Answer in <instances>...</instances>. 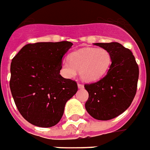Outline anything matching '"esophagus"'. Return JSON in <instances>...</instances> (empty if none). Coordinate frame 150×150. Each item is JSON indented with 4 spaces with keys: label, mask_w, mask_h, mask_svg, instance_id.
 Instances as JSON below:
<instances>
[{
    "label": "esophagus",
    "mask_w": 150,
    "mask_h": 150,
    "mask_svg": "<svg viewBox=\"0 0 150 150\" xmlns=\"http://www.w3.org/2000/svg\"><path fill=\"white\" fill-rule=\"evenodd\" d=\"M77 86H78V88L79 89L84 88V85H82V84H81V83H78V84H77Z\"/></svg>",
    "instance_id": "obj_1"
}]
</instances>
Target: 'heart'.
I'll list each match as a JSON object with an SVG mask.
<instances>
[{"label":"heart","instance_id":"obj_1","mask_svg":"<svg viewBox=\"0 0 150 150\" xmlns=\"http://www.w3.org/2000/svg\"><path fill=\"white\" fill-rule=\"evenodd\" d=\"M112 64L111 54L107 50L83 48L70 54L62 61V69L68 77H73L80 71L81 77L87 81L100 80L107 73Z\"/></svg>","mask_w":150,"mask_h":150}]
</instances>
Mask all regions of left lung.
<instances>
[{
	"instance_id": "1",
	"label": "left lung",
	"mask_w": 150,
	"mask_h": 150,
	"mask_svg": "<svg viewBox=\"0 0 150 150\" xmlns=\"http://www.w3.org/2000/svg\"><path fill=\"white\" fill-rule=\"evenodd\" d=\"M108 50L112 64L105 77L85 84L89 98L86 109L97 120H110L126 111L136 96L139 67L132 52L118 42L95 43Z\"/></svg>"
}]
</instances>
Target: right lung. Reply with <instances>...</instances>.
Returning <instances> with one entry per match:
<instances>
[{
    "label": "right lung",
    "mask_w": 150,
    "mask_h": 150,
    "mask_svg": "<svg viewBox=\"0 0 150 150\" xmlns=\"http://www.w3.org/2000/svg\"><path fill=\"white\" fill-rule=\"evenodd\" d=\"M72 45L70 42L28 44L13 58L10 91L18 110L31 124H57L66 102L77 93V82L59 74L63 56Z\"/></svg>",
    "instance_id": "add662e5"
}]
</instances>
